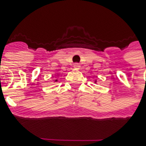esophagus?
Listing matches in <instances>:
<instances>
[{
    "mask_svg": "<svg viewBox=\"0 0 146 146\" xmlns=\"http://www.w3.org/2000/svg\"><path fill=\"white\" fill-rule=\"evenodd\" d=\"M73 67L75 69H80V65L79 64V63H75V64L73 65Z\"/></svg>",
    "mask_w": 146,
    "mask_h": 146,
    "instance_id": "1",
    "label": "esophagus"
}]
</instances>
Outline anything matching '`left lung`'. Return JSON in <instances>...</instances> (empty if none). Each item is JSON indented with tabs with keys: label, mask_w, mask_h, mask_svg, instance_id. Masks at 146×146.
<instances>
[{
	"label": "left lung",
	"mask_w": 146,
	"mask_h": 146,
	"mask_svg": "<svg viewBox=\"0 0 146 146\" xmlns=\"http://www.w3.org/2000/svg\"><path fill=\"white\" fill-rule=\"evenodd\" d=\"M94 83H95V84H97V80H95V81H94Z\"/></svg>",
	"instance_id": "left-lung-1"
}]
</instances>
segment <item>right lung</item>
<instances>
[{
  "mask_svg": "<svg viewBox=\"0 0 146 146\" xmlns=\"http://www.w3.org/2000/svg\"><path fill=\"white\" fill-rule=\"evenodd\" d=\"M57 81H58V79H56V80H54V82H57Z\"/></svg>",
  "mask_w": 146,
  "mask_h": 146,
  "instance_id": "obj_1",
  "label": "right lung"
}]
</instances>
